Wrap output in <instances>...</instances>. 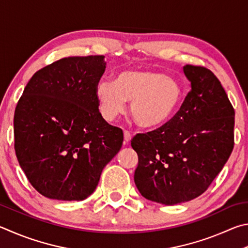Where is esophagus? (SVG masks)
Instances as JSON below:
<instances>
[{"label":"esophagus","instance_id":"obj_1","mask_svg":"<svg viewBox=\"0 0 248 248\" xmlns=\"http://www.w3.org/2000/svg\"><path fill=\"white\" fill-rule=\"evenodd\" d=\"M132 140V134L128 131H124V145H127Z\"/></svg>","mask_w":248,"mask_h":248}]
</instances>
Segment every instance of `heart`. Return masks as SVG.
<instances>
[{
	"label": "heart",
	"instance_id": "1",
	"mask_svg": "<svg viewBox=\"0 0 248 248\" xmlns=\"http://www.w3.org/2000/svg\"><path fill=\"white\" fill-rule=\"evenodd\" d=\"M99 110L108 121L124 111L126 100L131 113L142 127H157L170 121L180 110L183 88L174 77L153 69H125L115 80L101 79L95 85Z\"/></svg>",
	"mask_w": 248,
	"mask_h": 248
}]
</instances>
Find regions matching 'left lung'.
<instances>
[{"label":"left lung","instance_id":"left-lung-1","mask_svg":"<svg viewBox=\"0 0 248 248\" xmlns=\"http://www.w3.org/2000/svg\"><path fill=\"white\" fill-rule=\"evenodd\" d=\"M189 93L162 126L137 134L134 174L146 199L176 205L201 196L222 170L234 147V108L218 78L202 66L185 65Z\"/></svg>","mask_w":248,"mask_h":248}]
</instances>
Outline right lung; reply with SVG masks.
<instances>
[{"instance_id":"right-lung-1","label":"right lung","mask_w":248,"mask_h":248,"mask_svg":"<svg viewBox=\"0 0 248 248\" xmlns=\"http://www.w3.org/2000/svg\"><path fill=\"white\" fill-rule=\"evenodd\" d=\"M103 55L71 56L39 69L14 114L15 153L36 190L58 201H84L119 153L123 132L99 112L95 85Z\"/></svg>"}]
</instances>
